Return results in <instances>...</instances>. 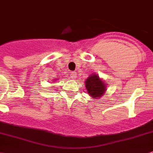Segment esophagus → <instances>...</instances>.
I'll use <instances>...</instances> for the list:
<instances>
[{
  "mask_svg": "<svg viewBox=\"0 0 153 153\" xmlns=\"http://www.w3.org/2000/svg\"><path fill=\"white\" fill-rule=\"evenodd\" d=\"M70 77H71L72 79H75V77H76V72H71L70 73Z\"/></svg>",
  "mask_w": 153,
  "mask_h": 153,
  "instance_id": "esophagus-1",
  "label": "esophagus"
}]
</instances>
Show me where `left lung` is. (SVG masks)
<instances>
[{
	"label": "left lung",
	"instance_id": "8db88e82",
	"mask_svg": "<svg viewBox=\"0 0 153 153\" xmlns=\"http://www.w3.org/2000/svg\"><path fill=\"white\" fill-rule=\"evenodd\" d=\"M105 85L97 75H91L85 81V88L92 98H100L105 91Z\"/></svg>",
	"mask_w": 153,
	"mask_h": 153
}]
</instances>
